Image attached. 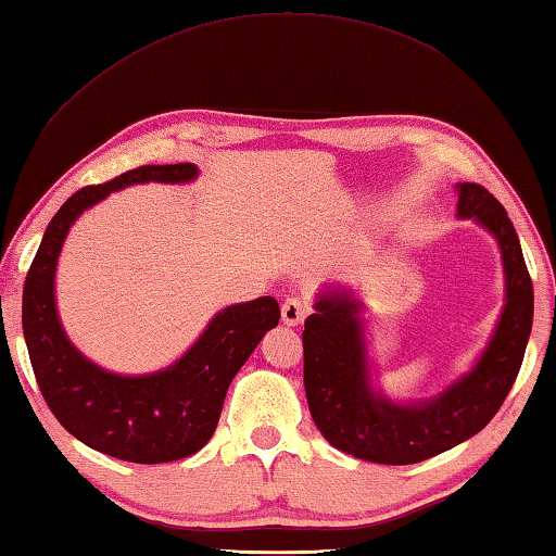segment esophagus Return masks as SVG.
Segmentation results:
<instances>
[{"instance_id":"34e87169","label":"esophagus","mask_w":556,"mask_h":556,"mask_svg":"<svg viewBox=\"0 0 556 556\" xmlns=\"http://www.w3.org/2000/svg\"><path fill=\"white\" fill-rule=\"evenodd\" d=\"M304 316H307V307H304L300 298H288L282 302V324L298 326L304 321Z\"/></svg>"}]
</instances>
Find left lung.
Returning a JSON list of instances; mask_svg holds the SVG:
<instances>
[{"mask_svg": "<svg viewBox=\"0 0 556 556\" xmlns=\"http://www.w3.org/2000/svg\"><path fill=\"white\" fill-rule=\"evenodd\" d=\"M458 215L480 223L502 249L506 304L472 371L429 401L391 403L371 389L359 302L328 290L302 331L304 391L328 444L350 456L407 466L439 456L478 434L500 410L523 365L532 328V280L506 208L475 182L458 187Z\"/></svg>", "mask_w": 556, "mask_h": 556, "instance_id": "left-lung-1", "label": "left lung"}]
</instances>
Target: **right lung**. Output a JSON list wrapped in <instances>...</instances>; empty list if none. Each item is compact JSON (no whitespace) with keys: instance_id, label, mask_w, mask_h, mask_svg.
Instances as JSON below:
<instances>
[{"instance_id":"right-lung-1","label":"right lung","mask_w":556,"mask_h":556,"mask_svg":"<svg viewBox=\"0 0 556 556\" xmlns=\"http://www.w3.org/2000/svg\"><path fill=\"white\" fill-rule=\"evenodd\" d=\"M197 165H141L64 201L42 235L24 286V338L52 415L86 446L129 463H169L206 446L230 381L266 331L278 326L274 298L232 304L175 365L122 377L86 359L70 343L54 307V270L64 237L86 208L110 191L143 182H191Z\"/></svg>"}]
</instances>
